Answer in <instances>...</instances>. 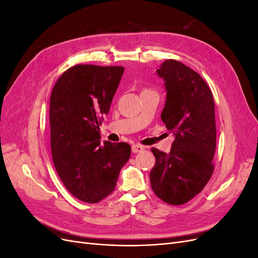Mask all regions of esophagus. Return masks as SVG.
Wrapping results in <instances>:
<instances>
[{
    "instance_id": "obj_1",
    "label": "esophagus",
    "mask_w": 258,
    "mask_h": 258,
    "mask_svg": "<svg viewBox=\"0 0 258 258\" xmlns=\"http://www.w3.org/2000/svg\"><path fill=\"white\" fill-rule=\"evenodd\" d=\"M131 150H132V153H135V154H137V153H141V152H143V151H144V146L140 145V144H135V145H132Z\"/></svg>"
}]
</instances>
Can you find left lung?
Here are the masks:
<instances>
[{
  "mask_svg": "<svg viewBox=\"0 0 258 258\" xmlns=\"http://www.w3.org/2000/svg\"><path fill=\"white\" fill-rule=\"evenodd\" d=\"M156 72L167 91L161 120L175 139L169 154L152 148L156 163L151 185L162 201L179 206L198 195L212 176L215 104L204 79L182 62L166 60Z\"/></svg>",
  "mask_w": 258,
  "mask_h": 258,
  "instance_id": "obj_1",
  "label": "left lung"
}]
</instances>
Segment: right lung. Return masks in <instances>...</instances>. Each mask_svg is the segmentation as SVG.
<instances>
[{
  "instance_id": "add662e5",
  "label": "right lung",
  "mask_w": 258,
  "mask_h": 258,
  "mask_svg": "<svg viewBox=\"0 0 258 258\" xmlns=\"http://www.w3.org/2000/svg\"><path fill=\"white\" fill-rule=\"evenodd\" d=\"M124 69L77 64L54 84L49 106L54 168L74 197L97 204L114 189L129 160L127 143L100 141V123L110 111Z\"/></svg>"
}]
</instances>
